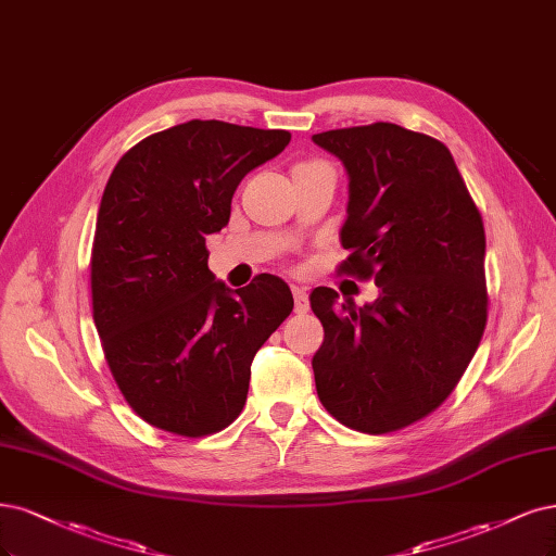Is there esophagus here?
Here are the masks:
<instances>
[{"mask_svg":"<svg viewBox=\"0 0 556 556\" xmlns=\"http://www.w3.org/2000/svg\"><path fill=\"white\" fill-rule=\"evenodd\" d=\"M292 294H294V311L301 315V313H308L311 308V301H308V292L303 290V287L299 285H292Z\"/></svg>","mask_w":556,"mask_h":556,"instance_id":"esophagus-1","label":"esophagus"}]
</instances>
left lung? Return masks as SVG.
Returning a JSON list of instances; mask_svg holds the SVG:
<instances>
[{
    "instance_id": "obj_1",
    "label": "left lung",
    "mask_w": 556,
    "mask_h": 556,
    "mask_svg": "<svg viewBox=\"0 0 556 556\" xmlns=\"http://www.w3.org/2000/svg\"><path fill=\"white\" fill-rule=\"evenodd\" d=\"M313 142L350 175L340 271L379 287L363 308L338 303L331 287L313 290L317 395L342 426L395 432L442 405L483 338V218L451 151L424 132L377 122Z\"/></svg>"
}]
</instances>
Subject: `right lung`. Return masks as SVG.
<instances>
[{
    "instance_id": "add662e5",
    "label": "right lung",
    "mask_w": 556,
    "mask_h": 556,
    "mask_svg": "<svg viewBox=\"0 0 556 556\" xmlns=\"http://www.w3.org/2000/svg\"><path fill=\"white\" fill-rule=\"evenodd\" d=\"M290 140L193 119L144 138L112 169L91 245L93 324L149 426L204 437L232 424L257 350L294 308L280 278L262 274L232 292L206 264V237L227 225L241 179Z\"/></svg>"
}]
</instances>
